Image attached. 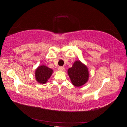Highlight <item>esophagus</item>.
<instances>
[{"label": "esophagus", "instance_id": "34e87169", "mask_svg": "<svg viewBox=\"0 0 127 127\" xmlns=\"http://www.w3.org/2000/svg\"><path fill=\"white\" fill-rule=\"evenodd\" d=\"M58 70L59 71H64L65 70V68L64 66H59Z\"/></svg>", "mask_w": 127, "mask_h": 127}]
</instances>
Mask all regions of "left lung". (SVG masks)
I'll return each mask as SVG.
<instances>
[{"instance_id":"8db88e82","label":"left lung","mask_w":127,"mask_h":127,"mask_svg":"<svg viewBox=\"0 0 127 127\" xmlns=\"http://www.w3.org/2000/svg\"><path fill=\"white\" fill-rule=\"evenodd\" d=\"M68 74L72 85L76 87L85 85L89 79L88 68L80 61L74 62L71 68L68 69Z\"/></svg>"}]
</instances>
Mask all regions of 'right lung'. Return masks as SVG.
<instances>
[{
  "label": "right lung",
  "mask_w": 127,
  "mask_h": 127,
  "mask_svg": "<svg viewBox=\"0 0 127 127\" xmlns=\"http://www.w3.org/2000/svg\"><path fill=\"white\" fill-rule=\"evenodd\" d=\"M53 73V70L47 66H39L35 71V77L36 81L40 84H45L47 82Z\"/></svg>",
  "instance_id": "obj_1"
}]
</instances>
